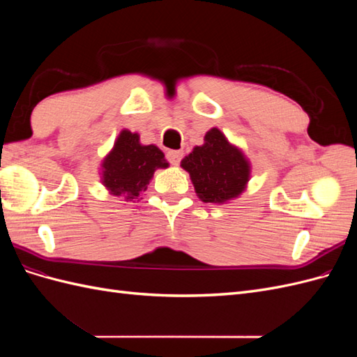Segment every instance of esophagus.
Segmentation results:
<instances>
[{
	"instance_id": "34e87169",
	"label": "esophagus",
	"mask_w": 357,
	"mask_h": 357,
	"mask_svg": "<svg viewBox=\"0 0 357 357\" xmlns=\"http://www.w3.org/2000/svg\"><path fill=\"white\" fill-rule=\"evenodd\" d=\"M181 156H183L181 150H168L167 152V159L171 162L172 165H178Z\"/></svg>"
}]
</instances>
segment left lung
I'll list each match as a JSON object with an SVG mask.
<instances>
[{
    "label": "left lung",
    "instance_id": "8db88e82",
    "mask_svg": "<svg viewBox=\"0 0 357 357\" xmlns=\"http://www.w3.org/2000/svg\"><path fill=\"white\" fill-rule=\"evenodd\" d=\"M180 165L189 172L198 198L213 204L238 198L252 172L243 150L231 144L218 128H211L204 137V144L193 147Z\"/></svg>",
    "mask_w": 357,
    "mask_h": 357
}]
</instances>
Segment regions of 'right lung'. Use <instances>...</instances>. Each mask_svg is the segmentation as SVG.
<instances>
[{"mask_svg":"<svg viewBox=\"0 0 357 357\" xmlns=\"http://www.w3.org/2000/svg\"><path fill=\"white\" fill-rule=\"evenodd\" d=\"M168 165L158 146H144L137 132L123 129L101 162V183L112 195L134 201L147 189L155 171Z\"/></svg>","mask_w":357,"mask_h":357,"instance_id":"1","label":"right lung"}]
</instances>
